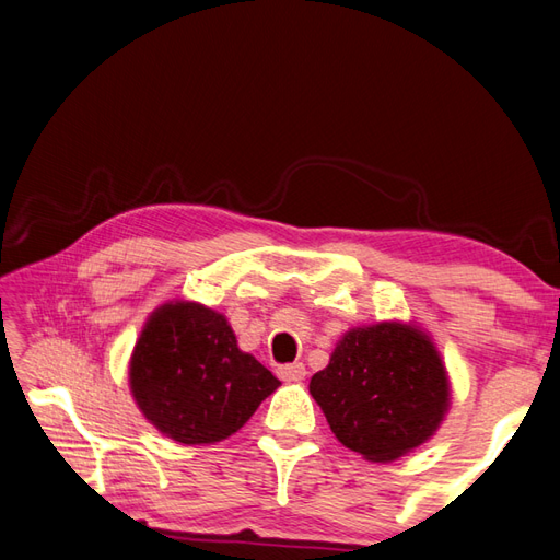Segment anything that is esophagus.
Returning a JSON list of instances; mask_svg holds the SVG:
<instances>
[{
	"label": "esophagus",
	"mask_w": 560,
	"mask_h": 560,
	"mask_svg": "<svg viewBox=\"0 0 560 560\" xmlns=\"http://www.w3.org/2000/svg\"><path fill=\"white\" fill-rule=\"evenodd\" d=\"M278 376L282 382H301L306 376L304 362H292V365H280Z\"/></svg>",
	"instance_id": "obj_1"
}]
</instances>
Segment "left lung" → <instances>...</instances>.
Returning <instances> with one entry per match:
<instances>
[{"label": "left lung", "instance_id": "8db88e82", "mask_svg": "<svg viewBox=\"0 0 560 560\" xmlns=\"http://www.w3.org/2000/svg\"><path fill=\"white\" fill-rule=\"evenodd\" d=\"M308 388L331 433L372 462L398 459L424 443L450 400L435 346L398 323L351 329Z\"/></svg>", "mask_w": 560, "mask_h": 560}]
</instances>
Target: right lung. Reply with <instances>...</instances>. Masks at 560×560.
I'll list each match as a JSON object with an SVG mask.
<instances>
[{
	"label": "right lung",
	"instance_id": "add662e5",
	"mask_svg": "<svg viewBox=\"0 0 560 560\" xmlns=\"http://www.w3.org/2000/svg\"><path fill=\"white\" fill-rule=\"evenodd\" d=\"M129 380L145 419L184 445L229 438L280 386L259 360L237 349L223 315L190 301L150 315Z\"/></svg>",
	"mask_w": 560,
	"mask_h": 560
}]
</instances>
